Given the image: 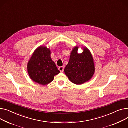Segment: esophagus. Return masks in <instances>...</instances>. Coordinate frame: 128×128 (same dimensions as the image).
Masks as SVG:
<instances>
[{
  "mask_svg": "<svg viewBox=\"0 0 128 128\" xmlns=\"http://www.w3.org/2000/svg\"><path fill=\"white\" fill-rule=\"evenodd\" d=\"M58 70H59L61 72H63L64 71V67H63V66L59 67V68H58Z\"/></svg>",
  "mask_w": 128,
  "mask_h": 128,
  "instance_id": "esophagus-1",
  "label": "esophagus"
}]
</instances>
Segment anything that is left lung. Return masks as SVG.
<instances>
[{"mask_svg": "<svg viewBox=\"0 0 128 128\" xmlns=\"http://www.w3.org/2000/svg\"><path fill=\"white\" fill-rule=\"evenodd\" d=\"M79 47L76 46L71 52L70 61L64 72L73 83L80 85L89 81L94 74L95 68L94 59L90 51L86 47L79 54Z\"/></svg>", "mask_w": 128, "mask_h": 128, "instance_id": "8db88e82", "label": "left lung"}]
</instances>
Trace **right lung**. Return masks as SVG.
Segmentation results:
<instances>
[{"instance_id": "right-lung-1", "label": "right lung", "mask_w": 128, "mask_h": 128, "mask_svg": "<svg viewBox=\"0 0 128 128\" xmlns=\"http://www.w3.org/2000/svg\"><path fill=\"white\" fill-rule=\"evenodd\" d=\"M50 54L49 49L40 46L34 51L27 65L30 78L42 86L52 82L54 76L60 72L51 58Z\"/></svg>"}]
</instances>
